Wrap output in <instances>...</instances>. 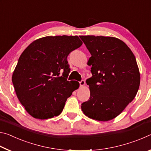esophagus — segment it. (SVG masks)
Here are the masks:
<instances>
[{"label": "esophagus", "mask_w": 151, "mask_h": 151, "mask_svg": "<svg viewBox=\"0 0 151 151\" xmlns=\"http://www.w3.org/2000/svg\"><path fill=\"white\" fill-rule=\"evenodd\" d=\"M79 83H80V86H81V87H83V86H84L85 85V81H81Z\"/></svg>", "instance_id": "esophagus-1"}]
</instances>
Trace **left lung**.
Listing matches in <instances>:
<instances>
[{"label": "left lung", "mask_w": 151, "mask_h": 151, "mask_svg": "<svg viewBox=\"0 0 151 151\" xmlns=\"http://www.w3.org/2000/svg\"><path fill=\"white\" fill-rule=\"evenodd\" d=\"M90 52L92 77L86 80L91 96L81 109L88 118L109 121L133 100L140 81L139 66L130 48L117 38L81 36Z\"/></svg>", "instance_id": "left-lung-1"}]
</instances>
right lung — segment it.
<instances>
[{"label": "right lung", "mask_w": 151, "mask_h": 151, "mask_svg": "<svg viewBox=\"0 0 151 151\" xmlns=\"http://www.w3.org/2000/svg\"><path fill=\"white\" fill-rule=\"evenodd\" d=\"M83 45L78 36L40 38L25 48L12 74L17 98L30 116L48 119L61 113L66 100L79 87L68 81L66 60L73 50Z\"/></svg>", "instance_id": "add662e5"}]
</instances>
